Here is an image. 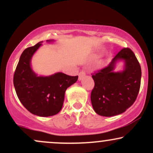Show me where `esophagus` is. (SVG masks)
I'll return each instance as SVG.
<instances>
[{
  "instance_id": "obj_1",
  "label": "esophagus",
  "mask_w": 153,
  "mask_h": 153,
  "mask_svg": "<svg viewBox=\"0 0 153 153\" xmlns=\"http://www.w3.org/2000/svg\"><path fill=\"white\" fill-rule=\"evenodd\" d=\"M85 75H86L85 71H80V73H79V80H82V79L84 78V76H85Z\"/></svg>"
}]
</instances>
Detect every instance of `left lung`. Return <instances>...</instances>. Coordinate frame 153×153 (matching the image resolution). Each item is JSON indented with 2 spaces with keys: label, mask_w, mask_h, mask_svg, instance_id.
I'll return each instance as SVG.
<instances>
[{
  "label": "left lung",
  "mask_w": 153,
  "mask_h": 153,
  "mask_svg": "<svg viewBox=\"0 0 153 153\" xmlns=\"http://www.w3.org/2000/svg\"><path fill=\"white\" fill-rule=\"evenodd\" d=\"M125 61V69L116 73L115 63ZM142 71L134 52L123 48L109 64L93 74L94 88L91 100L96 114L103 117H113L124 113L134 103L140 88Z\"/></svg>",
  "instance_id": "obj_1"
}]
</instances>
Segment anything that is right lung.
<instances>
[{
    "label": "right lung",
    "instance_id": "right-lung-1",
    "mask_svg": "<svg viewBox=\"0 0 153 153\" xmlns=\"http://www.w3.org/2000/svg\"><path fill=\"white\" fill-rule=\"evenodd\" d=\"M42 42L28 47L22 52L13 75V85L23 106L33 114L45 117L60 111L67 88L78 80V76L62 73L37 76L31 68V59Z\"/></svg>",
    "mask_w": 153,
    "mask_h": 153
}]
</instances>
